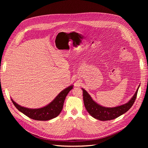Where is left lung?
Instances as JSON below:
<instances>
[{
    "label": "left lung",
    "instance_id": "1",
    "mask_svg": "<svg viewBox=\"0 0 148 148\" xmlns=\"http://www.w3.org/2000/svg\"><path fill=\"white\" fill-rule=\"evenodd\" d=\"M139 87V86L134 96L127 103L112 108L105 107L99 105L92 99L85 90L82 88L84 105L88 112L93 118L102 121L112 120L125 114L132 107L136 99Z\"/></svg>",
    "mask_w": 148,
    "mask_h": 148
}]
</instances>
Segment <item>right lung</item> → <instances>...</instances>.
<instances>
[{"mask_svg": "<svg viewBox=\"0 0 148 148\" xmlns=\"http://www.w3.org/2000/svg\"><path fill=\"white\" fill-rule=\"evenodd\" d=\"M73 88V86H70L63 90L50 103L40 108L32 109L23 107L15 102L12 98L11 100L19 111L30 118L37 121H48L57 117L60 114L66 97Z\"/></svg>", "mask_w": 148, "mask_h": 148, "instance_id": "1", "label": "right lung"}]
</instances>
